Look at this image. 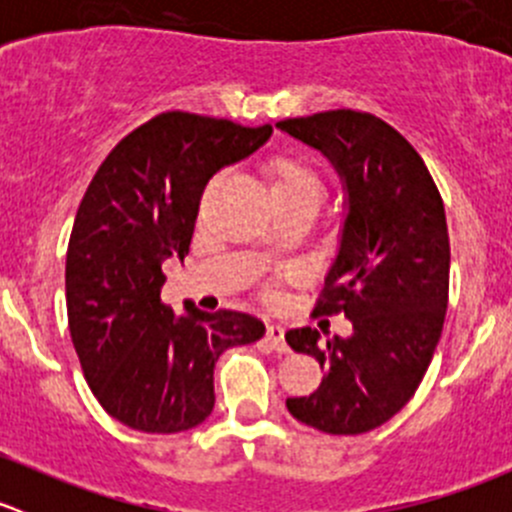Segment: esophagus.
I'll return each mask as SVG.
<instances>
[{
  "label": "esophagus",
  "instance_id": "1",
  "mask_svg": "<svg viewBox=\"0 0 512 512\" xmlns=\"http://www.w3.org/2000/svg\"><path fill=\"white\" fill-rule=\"evenodd\" d=\"M267 342H270V347L275 349V352L280 354L289 352L285 342V327H282V324H267Z\"/></svg>",
  "mask_w": 512,
  "mask_h": 512
}]
</instances>
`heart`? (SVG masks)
<instances>
[{
	"label": "heart",
	"mask_w": 512,
	"mask_h": 512,
	"mask_svg": "<svg viewBox=\"0 0 512 512\" xmlns=\"http://www.w3.org/2000/svg\"><path fill=\"white\" fill-rule=\"evenodd\" d=\"M307 188H317L319 190V180L317 175L312 173L309 168H304L302 163L289 158H280L272 163L270 168V193H292V190H307Z\"/></svg>",
	"instance_id": "obj_1"
}]
</instances>
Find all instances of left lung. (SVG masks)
Instances as JSON below:
<instances>
[{
    "label": "left lung",
    "mask_w": 512,
    "mask_h": 512,
    "mask_svg": "<svg viewBox=\"0 0 512 512\" xmlns=\"http://www.w3.org/2000/svg\"><path fill=\"white\" fill-rule=\"evenodd\" d=\"M277 128L339 175L342 227L317 312L352 322L349 337L327 344L312 327L285 334L324 369L319 389L287 409L317 431L356 436L409 404L436 352L451 270L446 210L414 146L371 113L337 108Z\"/></svg>",
    "instance_id": "1"
}]
</instances>
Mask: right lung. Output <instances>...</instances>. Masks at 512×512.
<instances>
[{"label":"right lung","mask_w":512,"mask_h":512,"mask_svg":"<svg viewBox=\"0 0 512 512\" xmlns=\"http://www.w3.org/2000/svg\"><path fill=\"white\" fill-rule=\"evenodd\" d=\"M272 126L168 111L128 133L96 170L66 252L69 332L98 404L123 426L180 433L213 414V369L265 324L245 312L175 314L163 262L183 260L203 188L260 151Z\"/></svg>","instance_id":"add662e5"}]
</instances>
